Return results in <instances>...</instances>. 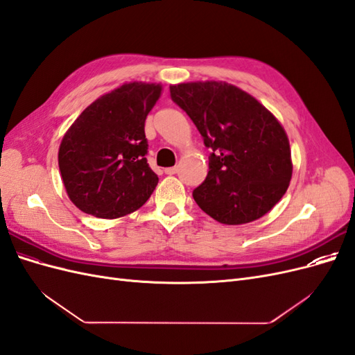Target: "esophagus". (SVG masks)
<instances>
[{
	"mask_svg": "<svg viewBox=\"0 0 355 355\" xmlns=\"http://www.w3.org/2000/svg\"><path fill=\"white\" fill-rule=\"evenodd\" d=\"M178 171V168L176 167H168V168H164V173L166 175H175Z\"/></svg>",
	"mask_w": 355,
	"mask_h": 355,
	"instance_id": "esophagus-1",
	"label": "esophagus"
}]
</instances>
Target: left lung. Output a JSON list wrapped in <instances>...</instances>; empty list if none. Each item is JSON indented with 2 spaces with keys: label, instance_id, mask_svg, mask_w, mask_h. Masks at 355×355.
<instances>
[{
  "label": "left lung",
  "instance_id": "8db88e82",
  "mask_svg": "<svg viewBox=\"0 0 355 355\" xmlns=\"http://www.w3.org/2000/svg\"><path fill=\"white\" fill-rule=\"evenodd\" d=\"M211 149L209 173L192 192L214 220L241 225L262 218L292 179V155L282 124L253 96L222 81L170 85Z\"/></svg>",
  "mask_w": 355,
  "mask_h": 355
}]
</instances>
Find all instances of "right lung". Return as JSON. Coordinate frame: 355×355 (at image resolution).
I'll return each instance as SVG.
<instances>
[{
	"mask_svg": "<svg viewBox=\"0 0 355 355\" xmlns=\"http://www.w3.org/2000/svg\"><path fill=\"white\" fill-rule=\"evenodd\" d=\"M159 94V84H123L87 106L63 136L59 170L81 211L115 219L151 197L158 176L145 157V120Z\"/></svg>",
	"mask_w": 355,
	"mask_h": 355,
	"instance_id": "right-lung-1",
	"label": "right lung"
}]
</instances>
